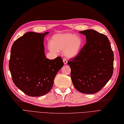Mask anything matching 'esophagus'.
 I'll list each match as a JSON object with an SVG mask.
<instances>
[{"label": "esophagus", "instance_id": "obj_1", "mask_svg": "<svg viewBox=\"0 0 124 124\" xmlns=\"http://www.w3.org/2000/svg\"><path fill=\"white\" fill-rule=\"evenodd\" d=\"M63 63H64V64H65V65H66V64H67V62H68L66 58H63Z\"/></svg>", "mask_w": 124, "mask_h": 124}]
</instances>
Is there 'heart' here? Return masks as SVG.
I'll return each mask as SVG.
<instances>
[{"mask_svg": "<svg viewBox=\"0 0 124 124\" xmlns=\"http://www.w3.org/2000/svg\"><path fill=\"white\" fill-rule=\"evenodd\" d=\"M82 44V38L74 34H58L52 37V44L48 45V48L54 53H57L58 51H64L66 57L73 58L79 53Z\"/></svg>", "mask_w": 124, "mask_h": 124, "instance_id": "1", "label": "heart"}]
</instances>
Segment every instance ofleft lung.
I'll return each mask as SVG.
<instances>
[{
  "label": "left lung",
  "instance_id": "left-lung-1",
  "mask_svg": "<svg viewBox=\"0 0 124 124\" xmlns=\"http://www.w3.org/2000/svg\"><path fill=\"white\" fill-rule=\"evenodd\" d=\"M79 33L86 36V44L68 62L71 78L77 90L93 94L100 91L112 77L113 52L108 37L103 34L94 30Z\"/></svg>",
  "mask_w": 124,
  "mask_h": 124
}]
</instances>
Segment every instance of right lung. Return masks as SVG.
I'll return each instance as SVG.
<instances>
[{"instance_id": "1", "label": "right lung", "mask_w": 124, "mask_h": 124, "mask_svg": "<svg viewBox=\"0 0 124 124\" xmlns=\"http://www.w3.org/2000/svg\"><path fill=\"white\" fill-rule=\"evenodd\" d=\"M48 33L27 32L12 46L9 69L12 80L17 87L30 96L47 94L63 66L62 57L49 60L45 56L44 39Z\"/></svg>"}]
</instances>
